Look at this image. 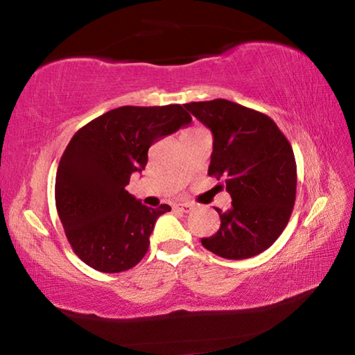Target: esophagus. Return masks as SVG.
Masks as SVG:
<instances>
[{
	"mask_svg": "<svg viewBox=\"0 0 355 355\" xmlns=\"http://www.w3.org/2000/svg\"><path fill=\"white\" fill-rule=\"evenodd\" d=\"M177 209H182L183 213H189L192 208H194V203H191V202H182V203H178V205L175 207Z\"/></svg>",
	"mask_w": 355,
	"mask_h": 355,
	"instance_id": "1",
	"label": "esophagus"
}]
</instances>
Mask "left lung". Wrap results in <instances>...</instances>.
<instances>
[{"instance_id":"obj_1","label":"left lung","mask_w":355,"mask_h":355,"mask_svg":"<svg viewBox=\"0 0 355 355\" xmlns=\"http://www.w3.org/2000/svg\"><path fill=\"white\" fill-rule=\"evenodd\" d=\"M213 133L208 175L225 177L232 208L203 248L227 260L255 257L275 243L296 200V159L271 117L224 98L186 103Z\"/></svg>"}]
</instances>
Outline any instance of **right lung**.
<instances>
[{
  "label": "right lung",
  "mask_w": 355,
  "mask_h": 355,
  "mask_svg": "<svg viewBox=\"0 0 355 355\" xmlns=\"http://www.w3.org/2000/svg\"><path fill=\"white\" fill-rule=\"evenodd\" d=\"M191 120L180 105L120 106L71 137L55 197L65 236L87 266L122 272L147 254L155 222L171 207L148 208L125 188L131 173L146 169L150 146Z\"/></svg>",
  "instance_id": "add662e5"
}]
</instances>
